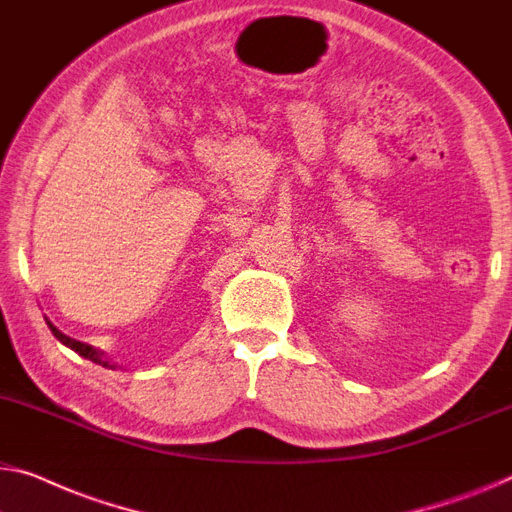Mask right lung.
Listing matches in <instances>:
<instances>
[{
  "mask_svg": "<svg viewBox=\"0 0 512 512\" xmlns=\"http://www.w3.org/2000/svg\"><path fill=\"white\" fill-rule=\"evenodd\" d=\"M48 326H50V331L55 333V338H57L59 342H64L66 347H71L73 352H78L80 356H85V358H89V361H94V363H101V365H105V368H114V365H112L110 361H105V358H103V352H98V349L85 345V342H78V340L68 338V335H64L61 331H57L55 326H52L50 322H48Z\"/></svg>",
  "mask_w": 512,
  "mask_h": 512,
  "instance_id": "obj_1",
  "label": "right lung"
}]
</instances>
